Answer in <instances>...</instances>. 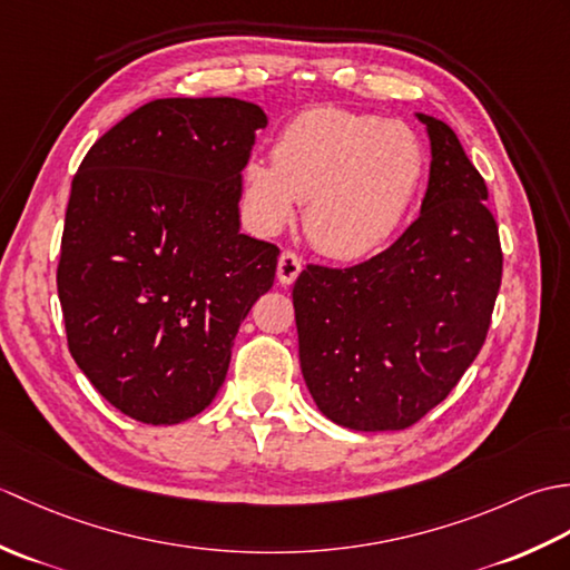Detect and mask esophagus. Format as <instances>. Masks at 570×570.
Listing matches in <instances>:
<instances>
[{
  "label": "esophagus",
  "instance_id": "obj_1",
  "mask_svg": "<svg viewBox=\"0 0 570 570\" xmlns=\"http://www.w3.org/2000/svg\"><path fill=\"white\" fill-rule=\"evenodd\" d=\"M301 266H304V264H301V259L296 257V252L286 249V252L278 254V264H276L278 282H282V284H294L296 276L301 274Z\"/></svg>",
  "mask_w": 570,
  "mask_h": 570
}]
</instances>
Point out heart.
I'll return each mask as SVG.
<instances>
[{
    "instance_id": "heart-1",
    "label": "heart",
    "mask_w": 570,
    "mask_h": 570,
    "mask_svg": "<svg viewBox=\"0 0 570 570\" xmlns=\"http://www.w3.org/2000/svg\"><path fill=\"white\" fill-rule=\"evenodd\" d=\"M426 151L406 122L343 107H313L278 131L272 164L242 168L252 223L274 235L306 203L308 239L335 259L377 252L421 188Z\"/></svg>"
}]
</instances>
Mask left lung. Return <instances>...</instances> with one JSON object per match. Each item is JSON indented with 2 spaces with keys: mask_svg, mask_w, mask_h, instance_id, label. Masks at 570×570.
Wrapping results in <instances>:
<instances>
[{
  "mask_svg": "<svg viewBox=\"0 0 570 570\" xmlns=\"http://www.w3.org/2000/svg\"><path fill=\"white\" fill-rule=\"evenodd\" d=\"M419 119L433 156L421 215L367 262L306 264L292 294L313 402L353 431H402L439 406L485 345L502 284L485 178L451 127Z\"/></svg>",
  "mask_w": 570,
  "mask_h": 570,
  "instance_id": "1",
  "label": "left lung"
}]
</instances>
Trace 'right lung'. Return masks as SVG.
<instances>
[{"label":"right lung","instance_id":"obj_1","mask_svg":"<svg viewBox=\"0 0 570 570\" xmlns=\"http://www.w3.org/2000/svg\"><path fill=\"white\" fill-rule=\"evenodd\" d=\"M264 127L237 98L154 100L72 178L56 274L68 350L141 423L213 402L239 323L274 284L278 247L239 233L242 168Z\"/></svg>","mask_w":570,"mask_h":570}]
</instances>
